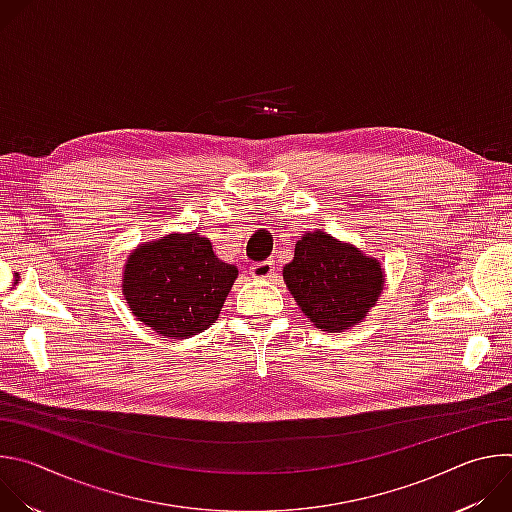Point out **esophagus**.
<instances>
[{
	"mask_svg": "<svg viewBox=\"0 0 512 512\" xmlns=\"http://www.w3.org/2000/svg\"><path fill=\"white\" fill-rule=\"evenodd\" d=\"M275 271V263L273 261H261V263H253L251 265V275L255 279H267L271 277Z\"/></svg>",
	"mask_w": 512,
	"mask_h": 512,
	"instance_id": "34e87169",
	"label": "esophagus"
}]
</instances>
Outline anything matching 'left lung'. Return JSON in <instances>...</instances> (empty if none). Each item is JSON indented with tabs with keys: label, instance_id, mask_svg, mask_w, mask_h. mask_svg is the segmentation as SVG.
I'll return each instance as SVG.
<instances>
[{
	"label": "left lung",
	"instance_id": "8db88e82",
	"mask_svg": "<svg viewBox=\"0 0 512 512\" xmlns=\"http://www.w3.org/2000/svg\"><path fill=\"white\" fill-rule=\"evenodd\" d=\"M283 281L310 322L324 332H344L377 304L385 271L350 243L324 231L306 233L283 267Z\"/></svg>",
	"mask_w": 512,
	"mask_h": 512
}]
</instances>
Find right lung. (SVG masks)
Listing matches in <instances>:
<instances>
[{"mask_svg":"<svg viewBox=\"0 0 512 512\" xmlns=\"http://www.w3.org/2000/svg\"><path fill=\"white\" fill-rule=\"evenodd\" d=\"M237 275L200 233H172L133 249L121 287L139 322L164 338H188L214 324Z\"/></svg>","mask_w":512,"mask_h":512,"instance_id":"add662e5","label":"right lung"}]
</instances>
